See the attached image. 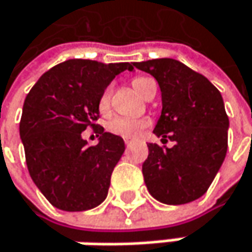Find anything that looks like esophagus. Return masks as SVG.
I'll list each match as a JSON object with an SVG mask.
<instances>
[{
  "label": "esophagus",
  "instance_id": "esophagus-1",
  "mask_svg": "<svg viewBox=\"0 0 252 252\" xmlns=\"http://www.w3.org/2000/svg\"><path fill=\"white\" fill-rule=\"evenodd\" d=\"M125 143H126V145H130V143H132V139H129V138H125Z\"/></svg>",
  "mask_w": 252,
  "mask_h": 252
}]
</instances>
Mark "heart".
Listing matches in <instances>:
<instances>
[{
  "instance_id": "obj_1",
  "label": "heart",
  "mask_w": 252,
  "mask_h": 252,
  "mask_svg": "<svg viewBox=\"0 0 252 252\" xmlns=\"http://www.w3.org/2000/svg\"><path fill=\"white\" fill-rule=\"evenodd\" d=\"M132 87L141 94L142 97H146L148 93L154 87H157V84L149 77H135L132 79ZM109 106H110V88H107L100 97V110L107 111ZM145 126H146V120H143V119H132V117L117 116V117L110 120L109 130L113 135H117L122 138H135L141 133Z\"/></svg>"
}]
</instances>
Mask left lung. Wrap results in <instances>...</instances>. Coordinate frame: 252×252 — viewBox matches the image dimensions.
I'll list each match as a JSON object with an SVG mask.
<instances>
[{
    "label": "left lung",
    "mask_w": 252,
    "mask_h": 252,
    "mask_svg": "<svg viewBox=\"0 0 252 252\" xmlns=\"http://www.w3.org/2000/svg\"><path fill=\"white\" fill-rule=\"evenodd\" d=\"M161 90L162 110L154 133L173 148L148 145L143 180L154 199L184 205L202 197L219 171L228 149L229 119L219 90L180 61L162 58L133 62Z\"/></svg>",
    "instance_id": "obj_1"
}]
</instances>
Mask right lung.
I'll return each mask as SVG.
<instances>
[{
    "label": "right lung",
    "mask_w": 252,
    "mask_h": 252,
    "mask_svg": "<svg viewBox=\"0 0 252 252\" xmlns=\"http://www.w3.org/2000/svg\"><path fill=\"white\" fill-rule=\"evenodd\" d=\"M129 62L68 59L45 72L27 94L20 138L32 180L47 200L65 212L104 202L110 177L125 152L120 136L95 125L100 97ZM88 126L100 132L94 147L82 139Z\"/></svg>",
    "instance_id": "obj_1"
}]
</instances>
